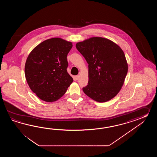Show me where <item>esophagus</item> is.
<instances>
[{
	"mask_svg": "<svg viewBox=\"0 0 157 157\" xmlns=\"http://www.w3.org/2000/svg\"><path fill=\"white\" fill-rule=\"evenodd\" d=\"M80 77V75H77V76H75V79H76V80H78L79 79Z\"/></svg>",
	"mask_w": 157,
	"mask_h": 157,
	"instance_id": "obj_1",
	"label": "esophagus"
}]
</instances>
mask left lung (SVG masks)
<instances>
[{
    "label": "left lung",
    "instance_id": "left-lung-1",
    "mask_svg": "<svg viewBox=\"0 0 157 157\" xmlns=\"http://www.w3.org/2000/svg\"><path fill=\"white\" fill-rule=\"evenodd\" d=\"M89 64V82L82 89L98 102L111 100L120 92L127 75L128 64L123 50L106 38L92 37L76 44Z\"/></svg>",
    "mask_w": 157,
    "mask_h": 157
}]
</instances>
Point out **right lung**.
<instances>
[{
    "label": "right lung",
    "mask_w": 157,
    "mask_h": 157,
    "mask_svg": "<svg viewBox=\"0 0 157 157\" xmlns=\"http://www.w3.org/2000/svg\"><path fill=\"white\" fill-rule=\"evenodd\" d=\"M72 47V42L54 37L37 45L28 56L25 77L30 89L41 100L57 101L72 83L67 71V54Z\"/></svg>",
    "instance_id": "right-lung-1"
}]
</instances>
